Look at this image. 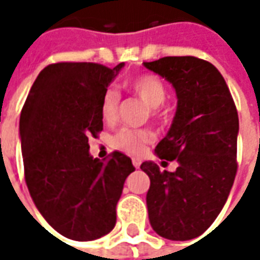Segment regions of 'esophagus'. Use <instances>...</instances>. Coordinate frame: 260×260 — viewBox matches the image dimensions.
Wrapping results in <instances>:
<instances>
[{
    "label": "esophagus",
    "instance_id": "esophagus-1",
    "mask_svg": "<svg viewBox=\"0 0 260 260\" xmlns=\"http://www.w3.org/2000/svg\"><path fill=\"white\" fill-rule=\"evenodd\" d=\"M132 164H134V167H135V169H139V167H141V164H142L141 158L134 157V158H132Z\"/></svg>",
    "mask_w": 260,
    "mask_h": 260
}]
</instances>
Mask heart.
Masks as SVG:
<instances>
[{
	"instance_id": "obj_1",
	"label": "heart",
	"mask_w": 260,
	"mask_h": 260,
	"mask_svg": "<svg viewBox=\"0 0 260 260\" xmlns=\"http://www.w3.org/2000/svg\"><path fill=\"white\" fill-rule=\"evenodd\" d=\"M128 89L150 108L160 107L167 96V89L163 80L152 74L139 75L134 79H131L128 82ZM119 100H121V96L117 89L108 87L107 90L104 91L102 103H100V111H102L104 121L113 122L114 119L117 118ZM153 138L154 135L150 131L124 128L114 136L113 143L114 146L122 152L138 154L145 150L146 145L153 141Z\"/></svg>"
}]
</instances>
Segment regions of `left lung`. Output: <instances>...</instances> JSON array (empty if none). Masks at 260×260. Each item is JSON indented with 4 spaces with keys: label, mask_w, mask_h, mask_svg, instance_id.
I'll return each instance as SVG.
<instances>
[{
    "label": "left lung",
    "mask_w": 260,
    "mask_h": 260,
    "mask_svg": "<svg viewBox=\"0 0 260 260\" xmlns=\"http://www.w3.org/2000/svg\"><path fill=\"white\" fill-rule=\"evenodd\" d=\"M143 65L169 80L178 99L169 134L154 149L178 167L141 166L150 178L149 220L163 238L192 240L212 225L234 184L238 113L221 74L205 59L164 57Z\"/></svg>",
    "instance_id": "8db88e82"
}]
</instances>
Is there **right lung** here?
<instances>
[{"instance_id":"add662e5","label":"right lung","mask_w":260,"mask_h":260,"mask_svg":"<svg viewBox=\"0 0 260 260\" xmlns=\"http://www.w3.org/2000/svg\"><path fill=\"white\" fill-rule=\"evenodd\" d=\"M122 67L47 65L20 113L27 189L47 223L71 240H97L114 229L124 182L135 171L124 153L89 154V138L103 131L102 97Z\"/></svg>"}]
</instances>
